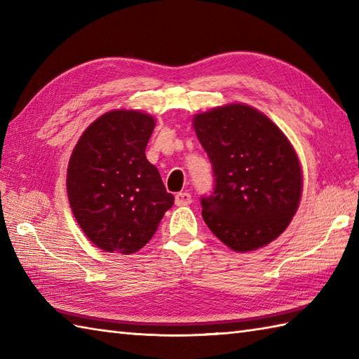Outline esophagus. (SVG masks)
<instances>
[{"label": "esophagus", "instance_id": "1", "mask_svg": "<svg viewBox=\"0 0 359 359\" xmlns=\"http://www.w3.org/2000/svg\"><path fill=\"white\" fill-rule=\"evenodd\" d=\"M191 203V194L187 193V191H182L175 194V205L177 207H185V205Z\"/></svg>", "mask_w": 359, "mask_h": 359}]
</instances>
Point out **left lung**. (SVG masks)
Listing matches in <instances>:
<instances>
[{"instance_id": "1", "label": "left lung", "mask_w": 359, "mask_h": 359, "mask_svg": "<svg viewBox=\"0 0 359 359\" xmlns=\"http://www.w3.org/2000/svg\"><path fill=\"white\" fill-rule=\"evenodd\" d=\"M193 126L215 174L202 217L226 247L245 253L284 233L299 207L302 170L285 134L248 104L196 114Z\"/></svg>"}]
</instances>
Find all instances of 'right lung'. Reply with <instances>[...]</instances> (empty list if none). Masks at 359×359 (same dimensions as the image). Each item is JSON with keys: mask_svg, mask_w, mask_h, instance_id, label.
Segmentation results:
<instances>
[{"mask_svg": "<svg viewBox=\"0 0 359 359\" xmlns=\"http://www.w3.org/2000/svg\"><path fill=\"white\" fill-rule=\"evenodd\" d=\"M154 117L116 109L90 123L67 165V197L88 239L103 251L131 255L147 245L174 196L144 149Z\"/></svg>", "mask_w": 359, "mask_h": 359, "instance_id": "add662e5", "label": "right lung"}]
</instances>
